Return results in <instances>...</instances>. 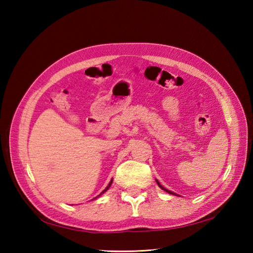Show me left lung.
Listing matches in <instances>:
<instances>
[{
  "instance_id": "1",
  "label": "left lung",
  "mask_w": 253,
  "mask_h": 253,
  "mask_svg": "<svg viewBox=\"0 0 253 253\" xmlns=\"http://www.w3.org/2000/svg\"><path fill=\"white\" fill-rule=\"evenodd\" d=\"M155 181H157V184H158V186L161 188V189H163L164 191H166V192H169V195H174V196H178V195H176V193L175 192H173V191H169V190H168V189H165V188L162 186V185H161L160 184V182H159V180L158 179H155Z\"/></svg>"
}]
</instances>
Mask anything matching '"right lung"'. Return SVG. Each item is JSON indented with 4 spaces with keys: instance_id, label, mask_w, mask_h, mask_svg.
I'll list each match as a JSON object with an SVG mask.
<instances>
[{
    "instance_id": "right-lung-1",
    "label": "right lung",
    "mask_w": 253,
    "mask_h": 253,
    "mask_svg": "<svg viewBox=\"0 0 253 253\" xmlns=\"http://www.w3.org/2000/svg\"><path fill=\"white\" fill-rule=\"evenodd\" d=\"M112 182H113V179H111V181H110V184H109V185H107V187H106V188H105V189H104V190H103V191H102V192H101V193H100V195H99V196H98V197H95V198H94V199H96V198H99V197H100V196H101V195H102V193H104V192H105V191H107V190H109V188H110V187H111V185H112ZM94 199H92V200H94Z\"/></svg>"
}]
</instances>
